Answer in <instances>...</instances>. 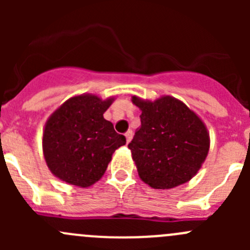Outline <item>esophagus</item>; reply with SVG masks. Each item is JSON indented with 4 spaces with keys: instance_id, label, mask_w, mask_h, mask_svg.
<instances>
[{
    "instance_id": "esophagus-1",
    "label": "esophagus",
    "mask_w": 250,
    "mask_h": 250,
    "mask_svg": "<svg viewBox=\"0 0 250 250\" xmlns=\"http://www.w3.org/2000/svg\"><path fill=\"white\" fill-rule=\"evenodd\" d=\"M125 140H127V144H128L130 140H132V138H133V132H132V130H128V132L125 134Z\"/></svg>"
}]
</instances>
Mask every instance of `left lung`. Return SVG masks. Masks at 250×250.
Returning a JSON list of instances; mask_svg holds the SVG:
<instances>
[{
    "label": "left lung",
    "instance_id": "obj_1",
    "mask_svg": "<svg viewBox=\"0 0 250 250\" xmlns=\"http://www.w3.org/2000/svg\"><path fill=\"white\" fill-rule=\"evenodd\" d=\"M132 103L141 111L140 127L128 144L139 178L157 190L190 181L210 147L202 118L170 95L155 100L133 95Z\"/></svg>",
    "mask_w": 250,
    "mask_h": 250
}]
</instances>
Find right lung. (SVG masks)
Instances as JSON below:
<instances>
[{
	"mask_svg": "<svg viewBox=\"0 0 250 250\" xmlns=\"http://www.w3.org/2000/svg\"><path fill=\"white\" fill-rule=\"evenodd\" d=\"M113 100L89 93L74 95L48 117L42 150L53 175L83 188L103 178L112 153L125 145V138L104 118Z\"/></svg>",
	"mask_w": 250,
	"mask_h": 250,
	"instance_id": "1",
	"label": "right lung"
}]
</instances>
